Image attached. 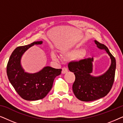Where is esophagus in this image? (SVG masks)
<instances>
[{
  "mask_svg": "<svg viewBox=\"0 0 123 123\" xmlns=\"http://www.w3.org/2000/svg\"><path fill=\"white\" fill-rule=\"evenodd\" d=\"M68 72V69L66 68H62V74H65Z\"/></svg>",
  "mask_w": 123,
  "mask_h": 123,
  "instance_id": "obj_1",
  "label": "esophagus"
}]
</instances>
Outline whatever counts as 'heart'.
<instances>
[{"label":"heart","mask_w":123,"mask_h":123,"mask_svg":"<svg viewBox=\"0 0 123 123\" xmlns=\"http://www.w3.org/2000/svg\"><path fill=\"white\" fill-rule=\"evenodd\" d=\"M85 54L84 53V50L82 49H77L72 50L69 51L63 52L62 53V55H63L64 58H75V57L77 56V58L79 60L82 59V58H83L84 56H85ZM51 58L54 60H55V61H58L59 59L58 55L54 51L51 52Z\"/></svg>","instance_id":"b5f03b06"}]
</instances>
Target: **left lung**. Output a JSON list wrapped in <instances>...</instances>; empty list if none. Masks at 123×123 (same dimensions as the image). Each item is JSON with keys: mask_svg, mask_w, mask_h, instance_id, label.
<instances>
[{"mask_svg": "<svg viewBox=\"0 0 123 123\" xmlns=\"http://www.w3.org/2000/svg\"><path fill=\"white\" fill-rule=\"evenodd\" d=\"M98 49L104 50L111 59L108 69L98 76L92 75L93 59L88 58L79 62H72L68 64V68L75 74L73 91L74 95L82 101H92L105 97L110 92L114 81L116 69V60L105 45L95 40Z\"/></svg>", "mask_w": 123, "mask_h": 123, "instance_id": "obj_1", "label": "left lung"}]
</instances>
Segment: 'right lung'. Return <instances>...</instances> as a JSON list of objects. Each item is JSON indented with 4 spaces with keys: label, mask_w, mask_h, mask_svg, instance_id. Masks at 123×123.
I'll use <instances>...</instances> for the list:
<instances>
[{
    "label": "right lung",
    "mask_w": 123,
    "mask_h": 123,
    "mask_svg": "<svg viewBox=\"0 0 123 123\" xmlns=\"http://www.w3.org/2000/svg\"><path fill=\"white\" fill-rule=\"evenodd\" d=\"M42 41L17 47L10 56L6 73L10 83L18 95L24 100L36 101L43 99L53 87L55 77L61 74V69L46 66L39 72L30 73L25 71L21 65L23 54L35 45H41Z\"/></svg>",
    "instance_id": "right-lung-1"
}]
</instances>
